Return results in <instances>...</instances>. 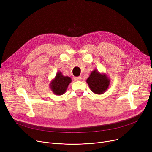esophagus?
Here are the masks:
<instances>
[{"mask_svg":"<svg viewBox=\"0 0 152 152\" xmlns=\"http://www.w3.org/2000/svg\"><path fill=\"white\" fill-rule=\"evenodd\" d=\"M74 79H75V81H81V77H80V76L75 77H74Z\"/></svg>","mask_w":152,"mask_h":152,"instance_id":"34e87169","label":"esophagus"}]
</instances>
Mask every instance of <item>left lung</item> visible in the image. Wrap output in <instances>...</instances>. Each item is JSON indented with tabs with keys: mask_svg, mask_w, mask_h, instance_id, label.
Segmentation results:
<instances>
[{
	"mask_svg": "<svg viewBox=\"0 0 152 152\" xmlns=\"http://www.w3.org/2000/svg\"><path fill=\"white\" fill-rule=\"evenodd\" d=\"M91 90L96 94H102L108 89L110 79L105 73H100L95 69L92 71L86 80Z\"/></svg>",
	"mask_w": 152,
	"mask_h": 152,
	"instance_id": "1",
	"label": "left lung"
}]
</instances>
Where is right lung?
Masks as SVG:
<instances>
[{"label": "right lung", "instance_id": "obj_1", "mask_svg": "<svg viewBox=\"0 0 152 152\" xmlns=\"http://www.w3.org/2000/svg\"><path fill=\"white\" fill-rule=\"evenodd\" d=\"M71 81L70 77L63 76L61 71H58L54 79L50 83L49 87L54 94L61 95L65 94Z\"/></svg>", "mask_w": 152, "mask_h": 152}]
</instances>
